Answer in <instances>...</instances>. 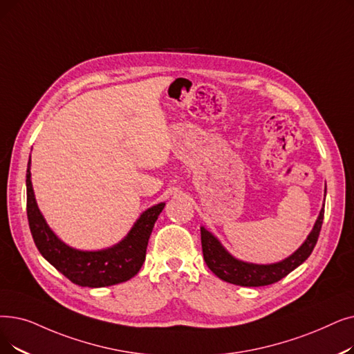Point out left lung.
<instances>
[{
    "mask_svg": "<svg viewBox=\"0 0 354 354\" xmlns=\"http://www.w3.org/2000/svg\"><path fill=\"white\" fill-rule=\"evenodd\" d=\"M322 220H324V207L321 208V212L315 221V225L310 236L306 237L305 243L301 248L288 259L282 260L279 263L273 265H253L244 263L241 260L234 259L230 254L221 243L215 239L204 227H201V243H203V253L207 266L212 273L218 276L220 279L240 285V286H266L281 281L288 273L297 269L302 265L306 259L313 253L319 232Z\"/></svg>",
    "mask_w": 354,
    "mask_h": 354,
    "instance_id": "left-lung-1",
    "label": "left lung"
}]
</instances>
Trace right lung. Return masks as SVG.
Listing matches in <instances>:
<instances>
[{"label": "right lung", "mask_w": 354, "mask_h": 354, "mask_svg": "<svg viewBox=\"0 0 354 354\" xmlns=\"http://www.w3.org/2000/svg\"><path fill=\"white\" fill-rule=\"evenodd\" d=\"M27 218L30 232L41 256L60 273L80 286L102 288L131 279L143 266L146 249L165 203L145 211L136 221L127 237L114 248L100 252L75 250L60 241L40 214L30 180V160L26 175Z\"/></svg>", "instance_id": "1"}]
</instances>
